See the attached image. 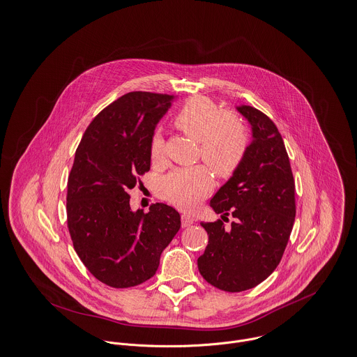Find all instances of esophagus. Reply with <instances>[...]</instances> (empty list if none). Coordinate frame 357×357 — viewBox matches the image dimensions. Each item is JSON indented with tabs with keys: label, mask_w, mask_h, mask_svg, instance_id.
Instances as JSON below:
<instances>
[{
	"label": "esophagus",
	"mask_w": 357,
	"mask_h": 357,
	"mask_svg": "<svg viewBox=\"0 0 357 357\" xmlns=\"http://www.w3.org/2000/svg\"><path fill=\"white\" fill-rule=\"evenodd\" d=\"M181 220H182V227H189L195 223V218H192L189 215H182Z\"/></svg>",
	"instance_id": "1"
}]
</instances>
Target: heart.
I'll list each match as a JSON object with an SVG mask.
<instances>
[{"instance_id": "1", "label": "heart", "mask_w": 357, "mask_h": 357, "mask_svg": "<svg viewBox=\"0 0 357 357\" xmlns=\"http://www.w3.org/2000/svg\"><path fill=\"white\" fill-rule=\"evenodd\" d=\"M174 124L196 139L199 155L220 178L231 176L241 165L249 145L243 121L233 112H222L206 97L189 98L176 112ZM151 160L158 164L165 158V144L160 132L149 144ZM213 186L212 172L202 165L176 168L160 178L158 193L182 209H193Z\"/></svg>"}]
</instances>
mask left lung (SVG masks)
<instances>
[{"label":"left lung","instance_id":"1","mask_svg":"<svg viewBox=\"0 0 357 357\" xmlns=\"http://www.w3.org/2000/svg\"><path fill=\"white\" fill-rule=\"evenodd\" d=\"M252 126V142L233 176L211 199L216 213L231 215L229 229L218 219L201 223L208 245L199 274L212 286L237 293L252 289L277 268L290 237L296 197L289 156L277 126L261 111L237 107Z\"/></svg>","mask_w":357,"mask_h":357}]
</instances>
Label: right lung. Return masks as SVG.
I'll use <instances>...</instances> for the list:
<instances>
[{
    "label": "right lung",
    "instance_id": "right-lung-1",
    "mask_svg": "<svg viewBox=\"0 0 357 357\" xmlns=\"http://www.w3.org/2000/svg\"><path fill=\"white\" fill-rule=\"evenodd\" d=\"M174 96L131 91L86 128L68 175L67 225L82 263L100 282L132 287L156 274L181 216L156 202L132 212L128 192L151 169L149 144Z\"/></svg>",
    "mask_w": 357,
    "mask_h": 357
}]
</instances>
